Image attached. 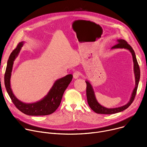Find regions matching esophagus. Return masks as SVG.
<instances>
[{
  "label": "esophagus",
  "mask_w": 147,
  "mask_h": 147,
  "mask_svg": "<svg viewBox=\"0 0 147 147\" xmlns=\"http://www.w3.org/2000/svg\"><path fill=\"white\" fill-rule=\"evenodd\" d=\"M80 75V74L79 72H78V71H75V72L73 73V77H74V78L77 79V78H78L79 77Z\"/></svg>",
  "instance_id": "34e87169"
}]
</instances>
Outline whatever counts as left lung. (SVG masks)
Wrapping results in <instances>:
<instances>
[{
	"label": "left lung",
	"mask_w": 147,
	"mask_h": 147,
	"mask_svg": "<svg viewBox=\"0 0 147 147\" xmlns=\"http://www.w3.org/2000/svg\"><path fill=\"white\" fill-rule=\"evenodd\" d=\"M116 44L115 46H113L111 49H125L129 50L130 53L132 55L133 57V61L134 63V74L135 76V82L136 86L135 87L133 91V92L131 94V98L129 100V101L123 106L119 107L117 108H108L105 107L100 104L98 102L95 95V92L94 91L92 86L90 83V81L86 80V82L87 84V102L89 105L91 109L95 112L96 113L99 114H107V115H110V114H114L116 113H119L120 112L123 111L124 110L126 109L129 107V106L132 103L134 99V98L136 95V92L137 90L138 83L140 81V67L138 64V62L137 60L136 56L135 54V52L131 47L127 44L126 41L124 39H117L116 40Z\"/></svg>",
	"instance_id": "left-lung-1"
}]
</instances>
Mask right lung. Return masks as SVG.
<instances>
[{
    "label": "right lung",
    "mask_w": 147,
    "mask_h": 147,
    "mask_svg": "<svg viewBox=\"0 0 147 147\" xmlns=\"http://www.w3.org/2000/svg\"><path fill=\"white\" fill-rule=\"evenodd\" d=\"M24 42H20L11 53L7 63L5 74V85L10 98L16 108L29 116H45L53 113L59 107L63 95L72 80L73 75L68 74L56 80L47 95L34 103H25L20 100L14 95L10 86V78L14 61L18 56Z\"/></svg>",
    "instance_id": "1"
}]
</instances>
